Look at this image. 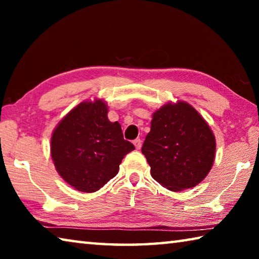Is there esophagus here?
<instances>
[{
    "label": "esophagus",
    "mask_w": 259,
    "mask_h": 259,
    "mask_svg": "<svg viewBox=\"0 0 259 259\" xmlns=\"http://www.w3.org/2000/svg\"><path fill=\"white\" fill-rule=\"evenodd\" d=\"M134 145L136 147V150H140V148H142V140H140L139 138L135 139L134 140Z\"/></svg>",
    "instance_id": "1"
}]
</instances>
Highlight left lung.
Listing matches in <instances>:
<instances>
[{
  "label": "left lung",
  "instance_id": "obj_1",
  "mask_svg": "<svg viewBox=\"0 0 259 259\" xmlns=\"http://www.w3.org/2000/svg\"><path fill=\"white\" fill-rule=\"evenodd\" d=\"M216 140L207 122L185 102L165 104L153 114L142 153L151 175L170 191L198 185L213 164Z\"/></svg>",
  "mask_w": 259,
  "mask_h": 259
}]
</instances>
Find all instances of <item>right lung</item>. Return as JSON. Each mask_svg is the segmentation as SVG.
I'll use <instances>...</instances> for the list:
<instances>
[{"instance_id":"right-lung-1","label":"right lung","mask_w":259,"mask_h":259,"mask_svg":"<svg viewBox=\"0 0 259 259\" xmlns=\"http://www.w3.org/2000/svg\"><path fill=\"white\" fill-rule=\"evenodd\" d=\"M103 100L83 102L54 130L51 157L57 171L75 190L93 193L115 177L135 146L124 140L119 122L107 119Z\"/></svg>"}]
</instances>
